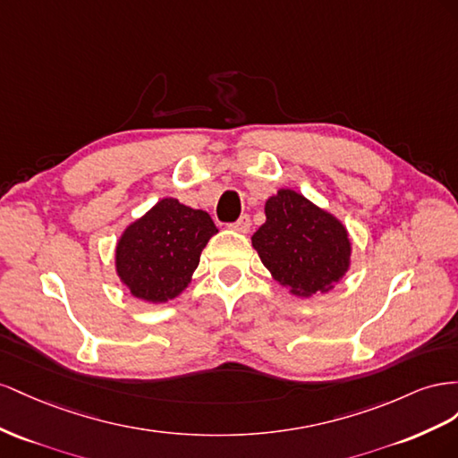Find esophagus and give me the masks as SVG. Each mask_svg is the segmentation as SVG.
<instances>
[{
  "label": "esophagus",
  "mask_w": 458,
  "mask_h": 458,
  "mask_svg": "<svg viewBox=\"0 0 458 458\" xmlns=\"http://www.w3.org/2000/svg\"><path fill=\"white\" fill-rule=\"evenodd\" d=\"M250 226H251V220H250V216H247V215H242L236 222H233V225H230V228L233 232H240V233L250 232Z\"/></svg>",
  "instance_id": "obj_1"
}]
</instances>
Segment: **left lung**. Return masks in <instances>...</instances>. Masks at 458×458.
<instances>
[{
  "mask_svg": "<svg viewBox=\"0 0 458 458\" xmlns=\"http://www.w3.org/2000/svg\"><path fill=\"white\" fill-rule=\"evenodd\" d=\"M265 215L251 245L270 276L295 297L334 290L351 268L352 243L344 222L290 188L270 195Z\"/></svg>",
  "mask_w": 458,
  "mask_h": 458,
  "instance_id": "obj_1",
  "label": "left lung"
}]
</instances>
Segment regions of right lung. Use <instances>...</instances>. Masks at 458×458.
I'll return each mask as SVG.
<instances>
[{
	"mask_svg": "<svg viewBox=\"0 0 458 458\" xmlns=\"http://www.w3.org/2000/svg\"><path fill=\"white\" fill-rule=\"evenodd\" d=\"M216 232L208 213L163 198L121 233L114 247L116 276L141 301H171L190 285L201 251Z\"/></svg>",
	"mask_w": 458,
	"mask_h": 458,
	"instance_id": "right-lung-1",
	"label": "right lung"
}]
</instances>
